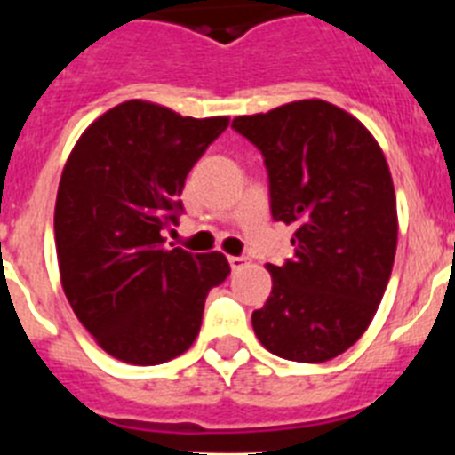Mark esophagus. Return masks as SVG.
<instances>
[{"instance_id": "obj_1", "label": "esophagus", "mask_w": 455, "mask_h": 455, "mask_svg": "<svg viewBox=\"0 0 455 455\" xmlns=\"http://www.w3.org/2000/svg\"><path fill=\"white\" fill-rule=\"evenodd\" d=\"M228 262H230V267H232V271H239V268H243L246 267V257H241V255H232V257H228Z\"/></svg>"}]
</instances>
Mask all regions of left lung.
<instances>
[{"mask_svg": "<svg viewBox=\"0 0 455 455\" xmlns=\"http://www.w3.org/2000/svg\"><path fill=\"white\" fill-rule=\"evenodd\" d=\"M262 152L273 220L291 225L293 257L267 264L273 289L252 328L293 363H325L371 323L396 255V196L385 155L357 118L323 100L239 116Z\"/></svg>", "mask_w": 455, "mask_h": 455, "instance_id": "left-lung-1", "label": "left lung"}]
</instances>
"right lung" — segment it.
I'll list each match as a JSON object with an SVG mask.
<instances>
[{
  "instance_id": "add662e5",
  "label": "right lung",
  "mask_w": 455,
  "mask_h": 455,
  "mask_svg": "<svg viewBox=\"0 0 455 455\" xmlns=\"http://www.w3.org/2000/svg\"><path fill=\"white\" fill-rule=\"evenodd\" d=\"M228 123L130 100L100 116L68 156L54 209L61 284L116 360L150 367L182 355L209 289L230 275L220 252L164 246L184 212L188 171Z\"/></svg>"
}]
</instances>
